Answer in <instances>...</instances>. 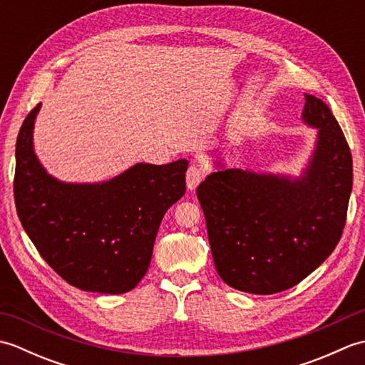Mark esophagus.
<instances>
[{
    "mask_svg": "<svg viewBox=\"0 0 365 365\" xmlns=\"http://www.w3.org/2000/svg\"><path fill=\"white\" fill-rule=\"evenodd\" d=\"M204 177V169L200 165H191L187 170V187L188 190H196L197 185L200 183Z\"/></svg>",
    "mask_w": 365,
    "mask_h": 365,
    "instance_id": "34e87169",
    "label": "esophagus"
}]
</instances>
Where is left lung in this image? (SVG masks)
Segmentation results:
<instances>
[{"label":"left lung","mask_w":365,"mask_h":365,"mask_svg":"<svg viewBox=\"0 0 365 365\" xmlns=\"http://www.w3.org/2000/svg\"><path fill=\"white\" fill-rule=\"evenodd\" d=\"M302 119L319 128L301 178L218 170L197 187L215 267L227 285L273 294L299 284L334 251L353 187L351 152L328 105L304 96Z\"/></svg>","instance_id":"1"}]
</instances>
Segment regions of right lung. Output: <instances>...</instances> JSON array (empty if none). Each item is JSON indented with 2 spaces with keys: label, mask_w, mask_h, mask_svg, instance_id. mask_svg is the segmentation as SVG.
<instances>
[{
  "label": "right lung",
  "mask_w": 365,
  "mask_h": 365,
  "mask_svg": "<svg viewBox=\"0 0 365 365\" xmlns=\"http://www.w3.org/2000/svg\"><path fill=\"white\" fill-rule=\"evenodd\" d=\"M38 108L23 120L15 145L14 197L21 226L66 282L88 292H130L150 265L163 216L185 195L188 161L138 163L103 183L58 182L33 150Z\"/></svg>",
  "instance_id": "add662e5"
}]
</instances>
